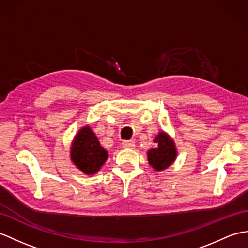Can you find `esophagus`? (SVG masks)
Masks as SVG:
<instances>
[{
	"label": "esophagus",
	"instance_id": "esophagus-1",
	"mask_svg": "<svg viewBox=\"0 0 248 248\" xmlns=\"http://www.w3.org/2000/svg\"><path fill=\"white\" fill-rule=\"evenodd\" d=\"M122 147L123 148H134L135 147V142L134 141H129V140H126L122 142Z\"/></svg>",
	"mask_w": 248,
	"mask_h": 248
}]
</instances>
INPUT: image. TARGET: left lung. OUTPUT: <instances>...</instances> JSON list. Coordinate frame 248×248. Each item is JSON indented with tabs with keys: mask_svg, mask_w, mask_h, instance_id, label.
Here are the masks:
<instances>
[{
	"mask_svg": "<svg viewBox=\"0 0 248 248\" xmlns=\"http://www.w3.org/2000/svg\"><path fill=\"white\" fill-rule=\"evenodd\" d=\"M155 147L147 150V160L155 170H164L176 161L178 152L171 137L165 131H160L154 139Z\"/></svg>",
	"mask_w": 248,
	"mask_h": 248,
	"instance_id": "8db88e82",
	"label": "left lung"
}]
</instances>
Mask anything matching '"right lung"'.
I'll return each mask as SVG.
<instances>
[{"instance_id": "add662e5", "label": "right lung", "mask_w": 248, "mask_h": 248, "mask_svg": "<svg viewBox=\"0 0 248 248\" xmlns=\"http://www.w3.org/2000/svg\"><path fill=\"white\" fill-rule=\"evenodd\" d=\"M107 159V150L101 146L98 137L88 125L78 131L70 146V160L77 168L93 176L99 172Z\"/></svg>"}]
</instances>
